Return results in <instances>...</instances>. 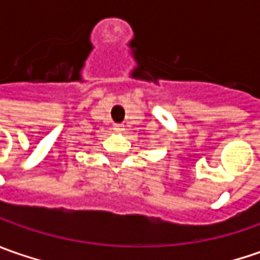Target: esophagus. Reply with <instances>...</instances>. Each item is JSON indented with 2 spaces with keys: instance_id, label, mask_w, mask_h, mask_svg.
I'll return each mask as SVG.
<instances>
[{
  "instance_id": "34e87169",
  "label": "esophagus",
  "mask_w": 260,
  "mask_h": 260,
  "mask_svg": "<svg viewBox=\"0 0 260 260\" xmlns=\"http://www.w3.org/2000/svg\"><path fill=\"white\" fill-rule=\"evenodd\" d=\"M113 128H114L115 133H123V132H124V125L123 124H114Z\"/></svg>"
}]
</instances>
